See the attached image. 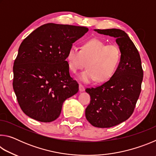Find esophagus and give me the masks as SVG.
Instances as JSON below:
<instances>
[{"mask_svg":"<svg viewBox=\"0 0 156 156\" xmlns=\"http://www.w3.org/2000/svg\"><path fill=\"white\" fill-rule=\"evenodd\" d=\"M79 91H84V87L83 84H79Z\"/></svg>","mask_w":156,"mask_h":156,"instance_id":"1","label":"esophagus"}]
</instances>
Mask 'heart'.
Listing matches in <instances>:
<instances>
[{
	"label": "heart",
	"instance_id": "obj_1",
	"mask_svg": "<svg viewBox=\"0 0 156 156\" xmlns=\"http://www.w3.org/2000/svg\"><path fill=\"white\" fill-rule=\"evenodd\" d=\"M122 59L120 49L114 44L107 45L100 39L92 38L84 42L80 49L72 47L67 54L70 70L77 73L85 67L87 69L78 79L85 83L96 80L104 83L114 75Z\"/></svg>",
	"mask_w": 156,
	"mask_h": 156
}]
</instances>
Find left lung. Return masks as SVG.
<instances>
[{"mask_svg": "<svg viewBox=\"0 0 156 156\" xmlns=\"http://www.w3.org/2000/svg\"><path fill=\"white\" fill-rule=\"evenodd\" d=\"M94 31L115 38L122 53L114 75L102 85L85 90L91 97L85 109L87 120L96 127L109 128L126 120L133 113L141 91L143 70L138 49L125 31L118 29Z\"/></svg>", "mask_w": 156, "mask_h": 156, "instance_id": "1", "label": "left lung"}]
</instances>
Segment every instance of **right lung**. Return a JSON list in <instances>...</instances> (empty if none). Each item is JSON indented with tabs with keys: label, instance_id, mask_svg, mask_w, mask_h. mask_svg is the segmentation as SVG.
I'll return each instance as SVG.
<instances>
[{
	"label": "right lung",
	"instance_id": "right-lung-1",
	"mask_svg": "<svg viewBox=\"0 0 156 156\" xmlns=\"http://www.w3.org/2000/svg\"><path fill=\"white\" fill-rule=\"evenodd\" d=\"M88 30L47 23L20 44L13 67V88L21 109L29 117L52 122L59 117L65 100L78 91L66 59L72 44Z\"/></svg>",
	"mask_w": 156,
	"mask_h": 156
}]
</instances>
